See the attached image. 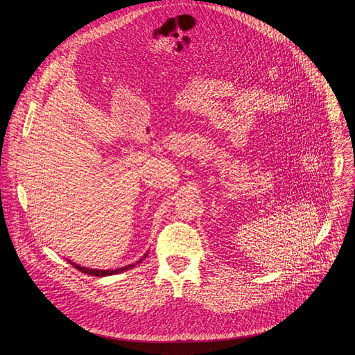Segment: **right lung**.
<instances>
[{
  "instance_id": "obj_1",
  "label": "right lung",
  "mask_w": 355,
  "mask_h": 355,
  "mask_svg": "<svg viewBox=\"0 0 355 355\" xmlns=\"http://www.w3.org/2000/svg\"><path fill=\"white\" fill-rule=\"evenodd\" d=\"M146 257H147V254H144L139 261H136V264L141 263V261H143V259H146ZM70 264H73V266H74V268H77L78 271H81V272H84V274H88V275H94V277H107V275H114V274H119V272H122V271H126V270H130V268H133V267H135V264H130V266H126V267H122V268H118V270H92V268L81 267V266H78V264H76V263H71V261H70Z\"/></svg>"
}]
</instances>
